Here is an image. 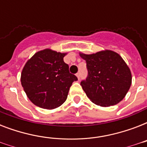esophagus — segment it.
<instances>
[{
  "label": "esophagus",
  "mask_w": 147,
  "mask_h": 147,
  "mask_svg": "<svg viewBox=\"0 0 147 147\" xmlns=\"http://www.w3.org/2000/svg\"><path fill=\"white\" fill-rule=\"evenodd\" d=\"M76 76H77V78H78V79H80V73H79V72H77V73H76Z\"/></svg>",
  "instance_id": "34e87169"
}]
</instances>
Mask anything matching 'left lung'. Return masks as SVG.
I'll return each mask as SVG.
<instances>
[{
  "label": "left lung",
  "instance_id": "left-lung-1",
  "mask_svg": "<svg viewBox=\"0 0 147 147\" xmlns=\"http://www.w3.org/2000/svg\"><path fill=\"white\" fill-rule=\"evenodd\" d=\"M86 62L88 76L81 82L87 97L101 107L117 105L123 99L131 85V72L121 57L111 50L94 54L80 53Z\"/></svg>",
  "mask_w": 147,
  "mask_h": 147
}]
</instances>
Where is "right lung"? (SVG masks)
Masks as SVG:
<instances>
[{
  "label": "right lung",
  "instance_id": "add662e5",
  "mask_svg": "<svg viewBox=\"0 0 147 147\" xmlns=\"http://www.w3.org/2000/svg\"><path fill=\"white\" fill-rule=\"evenodd\" d=\"M65 53L47 49L34 54L24 65L21 85L29 99L44 109H54L66 100L69 88L78 78L69 72L63 60Z\"/></svg>",
  "mask_w": 147,
  "mask_h": 147
}]
</instances>
